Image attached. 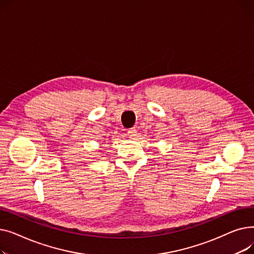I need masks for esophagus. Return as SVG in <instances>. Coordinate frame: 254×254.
I'll return each mask as SVG.
<instances>
[{
    "instance_id": "34e87169",
    "label": "esophagus",
    "mask_w": 254,
    "mask_h": 254,
    "mask_svg": "<svg viewBox=\"0 0 254 254\" xmlns=\"http://www.w3.org/2000/svg\"><path fill=\"white\" fill-rule=\"evenodd\" d=\"M127 136H128L130 139L135 138V137L137 136V129H136L135 127L128 128V129H127Z\"/></svg>"
}]
</instances>
